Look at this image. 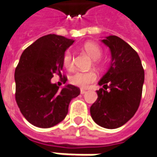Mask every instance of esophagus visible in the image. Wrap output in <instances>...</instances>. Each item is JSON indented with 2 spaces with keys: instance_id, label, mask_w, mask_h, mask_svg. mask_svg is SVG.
<instances>
[{
  "instance_id": "esophagus-1",
  "label": "esophagus",
  "mask_w": 157,
  "mask_h": 157,
  "mask_svg": "<svg viewBox=\"0 0 157 157\" xmlns=\"http://www.w3.org/2000/svg\"><path fill=\"white\" fill-rule=\"evenodd\" d=\"M86 90H81V94H85V93H86Z\"/></svg>"
}]
</instances>
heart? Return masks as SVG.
Segmentation results:
<instances>
[{"mask_svg": "<svg viewBox=\"0 0 157 157\" xmlns=\"http://www.w3.org/2000/svg\"><path fill=\"white\" fill-rule=\"evenodd\" d=\"M84 49L86 52L94 59V63L97 65H100V57L102 55V49L97 44L94 42H87L84 44ZM63 64L65 67L68 70H71L73 68V61H72V55L70 50H67L63 55ZM97 78V75L94 71H76L73 75H71L70 78L71 83L75 85L76 86L86 88L90 84L94 82Z\"/></svg>", "mask_w": 157, "mask_h": 157, "instance_id": "obj_1", "label": "heart"}]
</instances>
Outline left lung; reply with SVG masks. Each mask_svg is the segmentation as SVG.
Wrapping results in <instances>:
<instances>
[{
	"mask_svg": "<svg viewBox=\"0 0 157 157\" xmlns=\"http://www.w3.org/2000/svg\"><path fill=\"white\" fill-rule=\"evenodd\" d=\"M101 41L110 50L111 63L98 83L103 88L96 91L98 98L90 114L98 125L113 129L126 124L137 112L144 70L137 52L123 39L110 35Z\"/></svg>",
	"mask_w": 157,
	"mask_h": 157,
	"instance_id": "1",
	"label": "left lung"
}]
</instances>
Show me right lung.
Here are the masks:
<instances>
[{
  "mask_svg": "<svg viewBox=\"0 0 157 157\" xmlns=\"http://www.w3.org/2000/svg\"><path fill=\"white\" fill-rule=\"evenodd\" d=\"M74 43L63 36L48 34L26 48L15 68V100L23 116L33 126L48 128L59 124L68 113L71 100L80 89L67 85L62 90L51 82L62 76L63 55ZM67 78L63 76L65 83Z\"/></svg>",
  "mask_w": 157,
  "mask_h": 157,
  "instance_id": "right-lung-1",
  "label": "right lung"
}]
</instances>
